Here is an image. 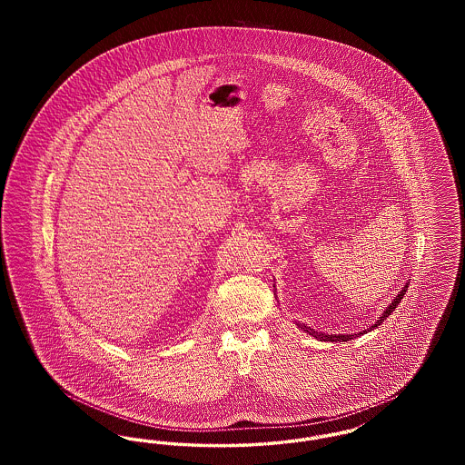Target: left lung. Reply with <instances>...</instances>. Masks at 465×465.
<instances>
[{
	"label": "left lung",
	"mask_w": 465,
	"mask_h": 465,
	"mask_svg": "<svg viewBox=\"0 0 465 465\" xmlns=\"http://www.w3.org/2000/svg\"><path fill=\"white\" fill-rule=\"evenodd\" d=\"M275 288V286H273ZM406 289H408V282H406V286L404 288L401 289L398 292V296L389 303V307L387 309L383 310L381 312V315L376 319L375 324H371V328H368V330H364V331H359V332H349V334H328V332H319L315 331V330H312L310 326H307V324H302V322H296V326L300 328V330H303V331L307 332V334H310V336H313V338H317L319 341H349V340H354V338H357V336H361V334H366V332L373 331V330H376L394 310H396V307H398L399 303H401V300H402V296L406 294Z\"/></svg>",
	"instance_id": "left-lung-1"
}]
</instances>
